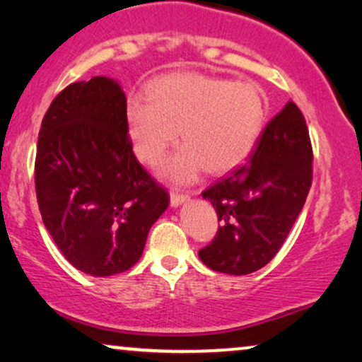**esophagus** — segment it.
Returning <instances> with one entry per match:
<instances>
[{
	"label": "esophagus",
	"instance_id": "1",
	"mask_svg": "<svg viewBox=\"0 0 362 362\" xmlns=\"http://www.w3.org/2000/svg\"><path fill=\"white\" fill-rule=\"evenodd\" d=\"M185 202H189V195L177 194V192H170V205L173 206V209H177V206L185 204Z\"/></svg>",
	"mask_w": 362,
	"mask_h": 362
}]
</instances>
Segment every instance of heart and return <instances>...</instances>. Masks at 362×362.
<instances>
[{
    "label": "heart",
    "mask_w": 362,
    "mask_h": 362,
    "mask_svg": "<svg viewBox=\"0 0 362 362\" xmlns=\"http://www.w3.org/2000/svg\"><path fill=\"white\" fill-rule=\"evenodd\" d=\"M125 122L136 156L153 162L177 137L182 141L156 165L177 185L240 165L257 146L267 122V100L255 84L178 72L153 81L125 100Z\"/></svg>",
    "instance_id": "b5f03b06"
}]
</instances>
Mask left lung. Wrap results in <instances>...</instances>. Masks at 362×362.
<instances>
[{
	"instance_id": "8db88e82",
	"label": "left lung",
	"mask_w": 362,
	"mask_h": 362,
	"mask_svg": "<svg viewBox=\"0 0 362 362\" xmlns=\"http://www.w3.org/2000/svg\"><path fill=\"white\" fill-rule=\"evenodd\" d=\"M311 163L305 117L288 103L269 120L243 165L202 194L220 221L214 242L199 252L202 262L237 276L272 262L305 205Z\"/></svg>"
}]
</instances>
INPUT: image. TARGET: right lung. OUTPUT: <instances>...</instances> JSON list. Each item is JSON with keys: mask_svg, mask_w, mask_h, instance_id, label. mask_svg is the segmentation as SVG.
<instances>
[{"mask_svg": "<svg viewBox=\"0 0 362 362\" xmlns=\"http://www.w3.org/2000/svg\"><path fill=\"white\" fill-rule=\"evenodd\" d=\"M46 230L90 276L127 272L170 197L132 152L125 94L105 76L67 86L42 119L35 167Z\"/></svg>", "mask_w": 362, "mask_h": 362, "instance_id": "1", "label": "right lung"}]
</instances>
